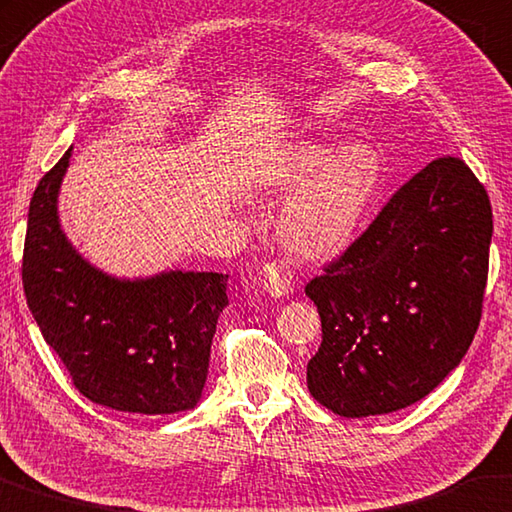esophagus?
<instances>
[{
    "label": "esophagus",
    "instance_id": "obj_1",
    "mask_svg": "<svg viewBox=\"0 0 512 512\" xmlns=\"http://www.w3.org/2000/svg\"><path fill=\"white\" fill-rule=\"evenodd\" d=\"M261 279H263V288L270 297H286L295 290V279H292L290 267L283 261L265 263Z\"/></svg>",
    "mask_w": 512,
    "mask_h": 512
}]
</instances>
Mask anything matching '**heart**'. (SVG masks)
I'll use <instances>...</instances> for the list:
<instances>
[{
    "label": "heart",
    "instance_id": "b5f03b06",
    "mask_svg": "<svg viewBox=\"0 0 512 512\" xmlns=\"http://www.w3.org/2000/svg\"><path fill=\"white\" fill-rule=\"evenodd\" d=\"M379 181V156L365 142L338 149L304 140L276 158L263 186L272 195L297 190L283 208L281 236L301 256L329 261L360 236Z\"/></svg>",
    "mask_w": 512,
    "mask_h": 512
}]
</instances>
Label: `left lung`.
<instances>
[{"mask_svg": "<svg viewBox=\"0 0 512 512\" xmlns=\"http://www.w3.org/2000/svg\"><path fill=\"white\" fill-rule=\"evenodd\" d=\"M490 240L488 192L460 158L406 181L306 286L322 317L311 395L340 417H370L438 388L479 329Z\"/></svg>", "mask_w": 512, "mask_h": 512, "instance_id": "obj_1", "label": "left lung"}]
</instances>
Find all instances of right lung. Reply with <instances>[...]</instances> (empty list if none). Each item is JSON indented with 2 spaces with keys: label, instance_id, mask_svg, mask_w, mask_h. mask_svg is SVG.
Returning a JSON list of instances; mask_svg holds the SVG:
<instances>
[{
  "label": "right lung",
  "instance_id": "1",
  "mask_svg": "<svg viewBox=\"0 0 512 512\" xmlns=\"http://www.w3.org/2000/svg\"><path fill=\"white\" fill-rule=\"evenodd\" d=\"M72 147L29 204L22 283L43 338L83 397L122 413L170 415L197 406L217 317L229 304L217 272L170 270L117 279L65 238L58 190Z\"/></svg>",
  "mask_w": 512,
  "mask_h": 512
}]
</instances>
